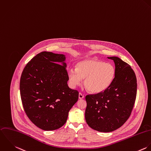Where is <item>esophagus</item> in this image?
I'll return each instance as SVG.
<instances>
[{"mask_svg": "<svg viewBox=\"0 0 151 151\" xmlns=\"http://www.w3.org/2000/svg\"><path fill=\"white\" fill-rule=\"evenodd\" d=\"M84 96L82 93H80L79 94H78V98L80 99H84Z\"/></svg>", "mask_w": 151, "mask_h": 151, "instance_id": "1", "label": "esophagus"}]
</instances>
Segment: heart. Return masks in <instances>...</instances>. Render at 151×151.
I'll return each instance as SVG.
<instances>
[{
	"mask_svg": "<svg viewBox=\"0 0 151 151\" xmlns=\"http://www.w3.org/2000/svg\"><path fill=\"white\" fill-rule=\"evenodd\" d=\"M116 74L113 64L97 59L81 61L76 64V68H70L67 75L71 85H79L84 78L86 89L94 93L106 90L112 83Z\"/></svg>",
	"mask_w": 151,
	"mask_h": 151,
	"instance_id": "1",
	"label": "heart"
}]
</instances>
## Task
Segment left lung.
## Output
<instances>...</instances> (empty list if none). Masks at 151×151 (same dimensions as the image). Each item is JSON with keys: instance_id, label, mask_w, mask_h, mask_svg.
Returning <instances> with one entry per match:
<instances>
[{"instance_id": "obj_1", "label": "left lung", "mask_w": 151, "mask_h": 151, "mask_svg": "<svg viewBox=\"0 0 151 151\" xmlns=\"http://www.w3.org/2000/svg\"><path fill=\"white\" fill-rule=\"evenodd\" d=\"M114 61L116 74L111 84L104 91L86 97V121L92 129L102 132L121 127L129 118L137 91L135 74L130 65L117 57Z\"/></svg>"}]
</instances>
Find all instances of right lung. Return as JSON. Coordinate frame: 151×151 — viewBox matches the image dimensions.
I'll use <instances>...</instances> for the list:
<instances>
[{"mask_svg":"<svg viewBox=\"0 0 151 151\" xmlns=\"http://www.w3.org/2000/svg\"><path fill=\"white\" fill-rule=\"evenodd\" d=\"M65 60L64 54L43 51L26 64L22 73L20 91L24 110L43 130L63 126L78 99V91L68 86Z\"/></svg>","mask_w":151,"mask_h":151,"instance_id":"right-lung-1","label":"right lung"}]
</instances>
